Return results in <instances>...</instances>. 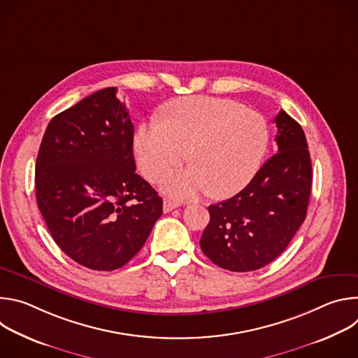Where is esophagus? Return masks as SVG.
<instances>
[{"label": "esophagus", "instance_id": "obj_1", "mask_svg": "<svg viewBox=\"0 0 358 358\" xmlns=\"http://www.w3.org/2000/svg\"><path fill=\"white\" fill-rule=\"evenodd\" d=\"M178 207H180L178 202H174L171 199H164V203H163V211L164 213H170V211H173V210H176Z\"/></svg>", "mask_w": 358, "mask_h": 358}]
</instances>
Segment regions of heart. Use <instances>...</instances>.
Segmentation results:
<instances>
[{
	"label": "heart",
	"instance_id": "heart-1",
	"mask_svg": "<svg viewBox=\"0 0 358 358\" xmlns=\"http://www.w3.org/2000/svg\"><path fill=\"white\" fill-rule=\"evenodd\" d=\"M268 143V124L258 112L232 100L195 96L170 103L163 122L141 123L133 147L138 169L150 181L181 166L189 152L194 167L163 178L167 194L191 198L207 189L215 198H227L258 171Z\"/></svg>",
	"mask_w": 358,
	"mask_h": 358
}]
</instances>
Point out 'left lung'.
I'll return each mask as SVG.
<instances>
[{"label": "left lung", "mask_w": 358, "mask_h": 358, "mask_svg": "<svg viewBox=\"0 0 358 358\" xmlns=\"http://www.w3.org/2000/svg\"><path fill=\"white\" fill-rule=\"evenodd\" d=\"M278 155L235 196L210 206L202 252L220 268L249 272L276 259L303 224L312 188V162L301 126L285 110L273 120Z\"/></svg>", "instance_id": "obj_1"}]
</instances>
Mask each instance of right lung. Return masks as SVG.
<instances>
[{
  "instance_id": "right-lung-1",
  "label": "right lung",
  "mask_w": 358,
  "mask_h": 358,
  "mask_svg": "<svg viewBox=\"0 0 358 358\" xmlns=\"http://www.w3.org/2000/svg\"><path fill=\"white\" fill-rule=\"evenodd\" d=\"M116 93L97 90L50 120L35 167L50 235L93 271L124 266L163 214L162 196L136 174L134 127Z\"/></svg>"
}]
</instances>
